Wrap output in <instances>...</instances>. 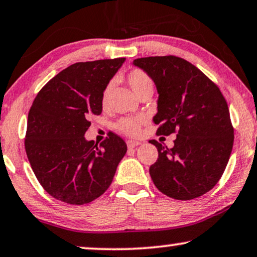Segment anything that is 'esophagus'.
<instances>
[{"label":"esophagus","instance_id":"obj_1","mask_svg":"<svg viewBox=\"0 0 257 257\" xmlns=\"http://www.w3.org/2000/svg\"><path fill=\"white\" fill-rule=\"evenodd\" d=\"M141 143L139 141H133V140H129L128 142H126V146H128L129 149H133V148H136V147H139Z\"/></svg>","mask_w":257,"mask_h":257}]
</instances>
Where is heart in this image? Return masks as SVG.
I'll return each mask as SVG.
<instances>
[{
  "mask_svg": "<svg viewBox=\"0 0 257 257\" xmlns=\"http://www.w3.org/2000/svg\"><path fill=\"white\" fill-rule=\"evenodd\" d=\"M126 82L131 85L133 91L140 96V95L146 93V91H153L154 90V82L146 71L141 69H133L131 73L126 75ZM112 90V83H109L105 85L102 93L101 103L103 107L108 104L109 97H110ZM143 122V118L140 117H123L116 123V128L123 134L129 136H135L139 134L140 126H141Z\"/></svg>",
  "mask_w": 257,
  "mask_h": 257,
  "instance_id": "1",
  "label": "heart"
}]
</instances>
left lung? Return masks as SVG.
<instances>
[{"label": "left lung", "mask_w": 257, "mask_h": 257, "mask_svg": "<svg viewBox=\"0 0 257 257\" xmlns=\"http://www.w3.org/2000/svg\"><path fill=\"white\" fill-rule=\"evenodd\" d=\"M149 75L159 100L157 135L177 133L173 148L155 140L159 159L149 173L157 189L175 200H193L213 189L230 157L234 129L228 104L214 82L176 56L134 60Z\"/></svg>", "instance_id": "8db88e82"}]
</instances>
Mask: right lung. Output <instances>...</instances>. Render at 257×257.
I'll return each instance as SVG.
<instances>
[{
    "label": "right lung",
    "instance_id": "obj_1",
    "mask_svg": "<svg viewBox=\"0 0 257 257\" xmlns=\"http://www.w3.org/2000/svg\"><path fill=\"white\" fill-rule=\"evenodd\" d=\"M124 57L78 62L48 82L28 114L26 153L44 190L56 200L84 204L100 197L114 179L126 145L114 133L97 146L85 140L89 117L102 112L105 85Z\"/></svg>",
    "mask_w": 257,
    "mask_h": 257
}]
</instances>
